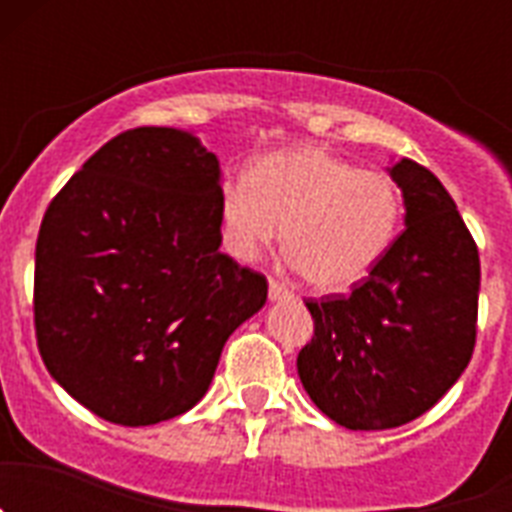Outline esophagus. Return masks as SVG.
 I'll list each match as a JSON object with an SVG mask.
<instances>
[{
  "instance_id": "esophagus-1",
  "label": "esophagus",
  "mask_w": 512,
  "mask_h": 512,
  "mask_svg": "<svg viewBox=\"0 0 512 512\" xmlns=\"http://www.w3.org/2000/svg\"><path fill=\"white\" fill-rule=\"evenodd\" d=\"M292 289L287 287L284 282H279V279H269V300H292Z\"/></svg>"
}]
</instances>
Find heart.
<instances>
[{
  "instance_id": "1",
  "label": "heart",
  "mask_w": 512,
  "mask_h": 512,
  "mask_svg": "<svg viewBox=\"0 0 512 512\" xmlns=\"http://www.w3.org/2000/svg\"><path fill=\"white\" fill-rule=\"evenodd\" d=\"M405 197L387 171L361 169L320 146L274 151L246 182L225 184L220 217L230 251L256 259L279 241L318 292L364 282L400 233Z\"/></svg>"
}]
</instances>
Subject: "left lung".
I'll use <instances>...</instances> for the list:
<instances>
[{
  "label": "left lung",
  "mask_w": 512,
  "mask_h": 512,
  "mask_svg": "<svg viewBox=\"0 0 512 512\" xmlns=\"http://www.w3.org/2000/svg\"><path fill=\"white\" fill-rule=\"evenodd\" d=\"M405 225L351 295L305 300L315 333L297 356L310 400L343 428L420 418L454 387L477 341L479 251L451 194L425 166L390 169Z\"/></svg>",
  "instance_id": "1"
}]
</instances>
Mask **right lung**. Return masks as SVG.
<instances>
[{"mask_svg": "<svg viewBox=\"0 0 512 512\" xmlns=\"http://www.w3.org/2000/svg\"><path fill=\"white\" fill-rule=\"evenodd\" d=\"M220 164L174 128L107 140L48 205L35 243V338L99 418L153 425L205 397L225 341L266 302L220 253Z\"/></svg>", "mask_w": 512, "mask_h": 512, "instance_id": "add662e5", "label": "right lung"}]
</instances>
